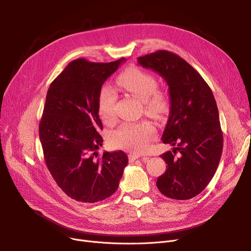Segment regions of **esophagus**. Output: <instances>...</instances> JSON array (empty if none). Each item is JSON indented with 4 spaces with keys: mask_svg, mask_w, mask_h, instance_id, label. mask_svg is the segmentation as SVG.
<instances>
[{
    "mask_svg": "<svg viewBox=\"0 0 251 251\" xmlns=\"http://www.w3.org/2000/svg\"><path fill=\"white\" fill-rule=\"evenodd\" d=\"M128 156H129V160L130 161H134V160H137V159H141V161L146 162L149 159L148 156H141V155L136 154V153H130Z\"/></svg>",
    "mask_w": 251,
    "mask_h": 251,
    "instance_id": "34e87169",
    "label": "esophagus"
}]
</instances>
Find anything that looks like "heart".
Returning a JSON list of instances; mask_svg holds the SVG:
<instances>
[{
  "instance_id": "b5f03b06",
  "label": "heart",
  "mask_w": 251,
  "mask_h": 251,
  "mask_svg": "<svg viewBox=\"0 0 251 251\" xmlns=\"http://www.w3.org/2000/svg\"><path fill=\"white\" fill-rule=\"evenodd\" d=\"M117 83L123 89L136 97L143 103L146 113L155 119H161L170 110V100L167 94L157 89L156 78L139 68H129L117 77ZM117 102L116 91L104 85L99 95L98 107L101 119L111 122L115 118ZM155 136V128L149 121L124 123L112 135L114 146L135 153L146 152L151 141Z\"/></svg>"
}]
</instances>
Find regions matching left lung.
Instances as JSON below:
<instances>
[{
	"mask_svg": "<svg viewBox=\"0 0 251 251\" xmlns=\"http://www.w3.org/2000/svg\"><path fill=\"white\" fill-rule=\"evenodd\" d=\"M168 83L170 117L162 140L174 149L161 156L166 172L156 187L167 197L190 200L214 177L223 151V133L215 97L201 75L172 51L161 50L137 58Z\"/></svg>",
	"mask_w": 251,
	"mask_h": 251,
	"instance_id": "1",
	"label": "left lung"
}]
</instances>
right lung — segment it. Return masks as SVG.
Segmentation results:
<instances>
[{"mask_svg":"<svg viewBox=\"0 0 251 251\" xmlns=\"http://www.w3.org/2000/svg\"><path fill=\"white\" fill-rule=\"evenodd\" d=\"M124 61L125 58L110 63L74 60L49 87L39 139L50 175L77 201L108 199L118 189L128 163L122 151L98 155L102 144L99 95L102 83Z\"/></svg>","mask_w":251,"mask_h":251,"instance_id":"1","label":"right lung"}]
</instances>
